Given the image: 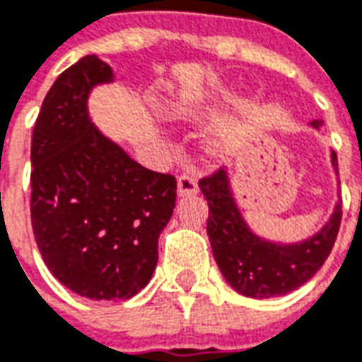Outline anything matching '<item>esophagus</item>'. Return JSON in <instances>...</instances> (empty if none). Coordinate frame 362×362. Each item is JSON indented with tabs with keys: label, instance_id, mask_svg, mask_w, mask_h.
<instances>
[{
	"label": "esophagus",
	"instance_id": "34e87169",
	"mask_svg": "<svg viewBox=\"0 0 362 362\" xmlns=\"http://www.w3.org/2000/svg\"><path fill=\"white\" fill-rule=\"evenodd\" d=\"M199 192V186H197V178L192 175V173H182L178 176V195L180 197H186V195H195Z\"/></svg>",
	"mask_w": 362,
	"mask_h": 362
}]
</instances>
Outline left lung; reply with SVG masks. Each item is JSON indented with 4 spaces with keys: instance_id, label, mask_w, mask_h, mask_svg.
<instances>
[{
    "instance_id": "1",
    "label": "left lung",
    "mask_w": 362,
    "mask_h": 362,
    "mask_svg": "<svg viewBox=\"0 0 362 362\" xmlns=\"http://www.w3.org/2000/svg\"><path fill=\"white\" fill-rule=\"evenodd\" d=\"M322 121H311L321 129ZM338 175V159L330 153ZM209 203L206 233L212 255L233 291L248 298H275L296 291L315 275L334 247L341 222V203L321 230L300 243H275L256 235L243 218L230 186L228 170L220 169L199 182Z\"/></svg>"
}]
</instances>
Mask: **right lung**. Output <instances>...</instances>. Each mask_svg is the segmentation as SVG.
<instances>
[{"label": "right lung", "instance_id": "right-lung-1", "mask_svg": "<svg viewBox=\"0 0 362 362\" xmlns=\"http://www.w3.org/2000/svg\"><path fill=\"white\" fill-rule=\"evenodd\" d=\"M114 81L87 54L57 77L32 134V228L57 279L90 300H127L150 283L175 176L146 169L90 121L87 100Z\"/></svg>", "mask_w": 362, "mask_h": 362}]
</instances>
